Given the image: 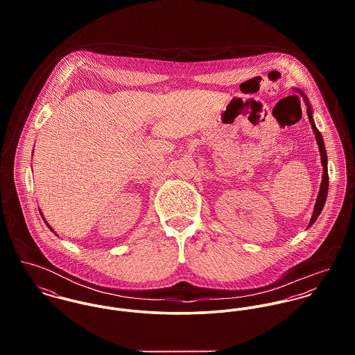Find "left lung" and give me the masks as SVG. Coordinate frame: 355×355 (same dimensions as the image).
I'll return each instance as SVG.
<instances>
[{
	"mask_svg": "<svg viewBox=\"0 0 355 355\" xmlns=\"http://www.w3.org/2000/svg\"><path fill=\"white\" fill-rule=\"evenodd\" d=\"M297 93H300L304 98V103H306V112H307V117H309V121H310V125L313 128V132L315 135V141H317V145H318V150H320V157H321V164H322V179H321V186H320V191H318V196H317V200L314 203V209H313V214H311V218L309 221V227H311L314 224V221L317 220V217L321 214V210L325 205L327 201V196H328V159H327V150H325V145H324V141H322V137L320 134V131L317 130L315 124H314V120H313V110H311V105L309 103V100L306 97V94H304V92L298 90V89H294Z\"/></svg>",
	"mask_w": 355,
	"mask_h": 355,
	"instance_id": "8db88e82",
	"label": "left lung"
}]
</instances>
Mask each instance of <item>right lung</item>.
I'll return each mask as SVG.
<instances>
[{
	"label": "right lung",
	"mask_w": 355,
	"mask_h": 355,
	"mask_svg": "<svg viewBox=\"0 0 355 355\" xmlns=\"http://www.w3.org/2000/svg\"><path fill=\"white\" fill-rule=\"evenodd\" d=\"M45 223H46V221H45ZM46 225H48V227H49V228H51V231H53V228H51V225H49V224H48V223H46ZM53 232H54V231H53Z\"/></svg>",
	"instance_id": "1"
}]
</instances>
